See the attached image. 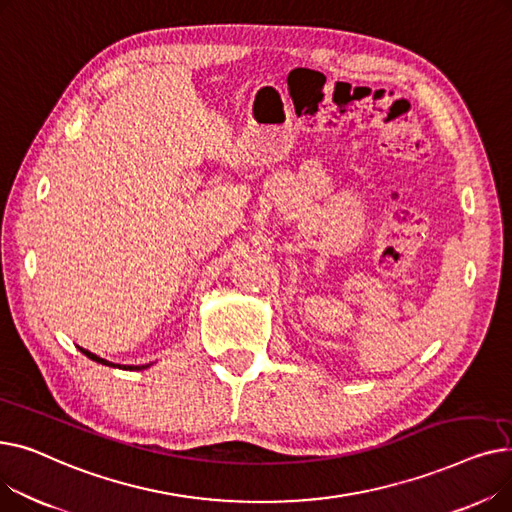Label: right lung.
Here are the masks:
<instances>
[{
	"label": "right lung",
	"mask_w": 512,
	"mask_h": 512,
	"mask_svg": "<svg viewBox=\"0 0 512 512\" xmlns=\"http://www.w3.org/2000/svg\"><path fill=\"white\" fill-rule=\"evenodd\" d=\"M78 351L83 353L85 357H89L91 361H95V363H101V365H107V367H118V369H130V371H141V369H147V367H151L153 363H145V365H120V363H112V361H107V359H101V357H97V355H93L91 351H87V348H83V346H78Z\"/></svg>",
	"instance_id": "add662e5"
}]
</instances>
